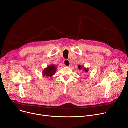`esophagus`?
<instances>
[{"label":"esophagus","mask_w":128,"mask_h":128,"mask_svg":"<svg viewBox=\"0 0 128 128\" xmlns=\"http://www.w3.org/2000/svg\"><path fill=\"white\" fill-rule=\"evenodd\" d=\"M64 65L65 66H67V67H68V66H70V60H64Z\"/></svg>","instance_id":"esophagus-1"}]
</instances>
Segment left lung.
Returning <instances> with one entry per match:
<instances>
[{
	"label": "left lung",
	"mask_w": 128,
	"mask_h": 128,
	"mask_svg": "<svg viewBox=\"0 0 128 128\" xmlns=\"http://www.w3.org/2000/svg\"><path fill=\"white\" fill-rule=\"evenodd\" d=\"M78 69L81 70H84V72H85L86 73H87L88 71V70L86 68H82V66H81V65H78Z\"/></svg>",
	"instance_id": "1"
}]
</instances>
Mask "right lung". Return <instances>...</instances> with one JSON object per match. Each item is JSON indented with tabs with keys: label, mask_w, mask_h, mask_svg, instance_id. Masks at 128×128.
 Here are the masks:
<instances>
[{
	"label": "right lung",
	"mask_w": 128,
	"mask_h": 128,
	"mask_svg": "<svg viewBox=\"0 0 128 128\" xmlns=\"http://www.w3.org/2000/svg\"><path fill=\"white\" fill-rule=\"evenodd\" d=\"M57 68L54 65H50L48 67L44 69L43 72V76H47L51 77L53 75L55 74Z\"/></svg>",
	"instance_id": "add662e5"
}]
</instances>
